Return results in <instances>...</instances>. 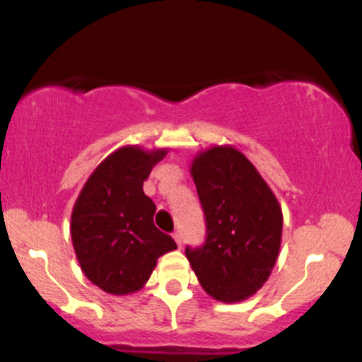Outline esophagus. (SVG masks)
Wrapping results in <instances>:
<instances>
[{"label":"esophagus","mask_w":362,"mask_h":362,"mask_svg":"<svg viewBox=\"0 0 362 362\" xmlns=\"http://www.w3.org/2000/svg\"><path fill=\"white\" fill-rule=\"evenodd\" d=\"M173 238H175L178 247H182V233H180V231H175V233H173Z\"/></svg>","instance_id":"34e87169"}]
</instances>
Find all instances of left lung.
<instances>
[{
  "instance_id": "8db88e82",
  "label": "left lung",
  "mask_w": 362,
  "mask_h": 362,
  "mask_svg": "<svg viewBox=\"0 0 362 362\" xmlns=\"http://www.w3.org/2000/svg\"><path fill=\"white\" fill-rule=\"evenodd\" d=\"M190 175L207 238L185 257L202 289L221 303L248 300L271 276L282 238V209L259 170L231 144L199 151Z\"/></svg>"
}]
</instances>
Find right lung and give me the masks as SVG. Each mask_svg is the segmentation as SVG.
Segmentation results:
<instances>
[{"instance_id": "add662e5", "label": "right lung", "mask_w": 362, "mask_h": 362, "mask_svg": "<svg viewBox=\"0 0 362 362\" xmlns=\"http://www.w3.org/2000/svg\"><path fill=\"white\" fill-rule=\"evenodd\" d=\"M168 148L127 144L91 172L73 206V248L86 279L114 296L143 289L158 259L177 248L153 223L156 206L143 182Z\"/></svg>"}]
</instances>
